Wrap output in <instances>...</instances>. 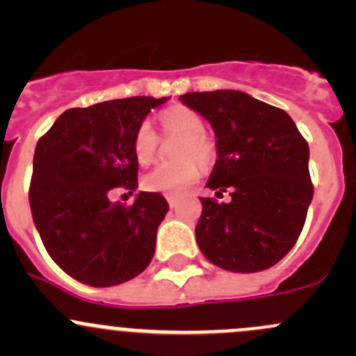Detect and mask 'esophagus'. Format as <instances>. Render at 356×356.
Here are the masks:
<instances>
[{
	"instance_id": "esophagus-1",
	"label": "esophagus",
	"mask_w": 356,
	"mask_h": 356,
	"mask_svg": "<svg viewBox=\"0 0 356 356\" xmlns=\"http://www.w3.org/2000/svg\"><path fill=\"white\" fill-rule=\"evenodd\" d=\"M167 201L168 204H170V208L177 207V198H174V196H167Z\"/></svg>"
}]
</instances>
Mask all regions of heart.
Masks as SVG:
<instances>
[{
  "mask_svg": "<svg viewBox=\"0 0 356 356\" xmlns=\"http://www.w3.org/2000/svg\"><path fill=\"white\" fill-rule=\"evenodd\" d=\"M161 131L165 138H181L175 146L174 163L158 165L143 177L146 191L177 196L188 191L200 179V165L207 167L215 158V146L204 134L203 118L188 106L175 105L160 113ZM160 138L148 122L139 124L132 138V152L141 165L156 160Z\"/></svg>",
  "mask_w": 356,
  "mask_h": 356,
  "instance_id": "heart-1",
  "label": "heart"
}]
</instances>
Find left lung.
I'll use <instances>...</instances> for the list:
<instances>
[{
    "instance_id": "left-lung-1",
    "label": "left lung",
    "mask_w": 356,
    "mask_h": 356,
    "mask_svg": "<svg viewBox=\"0 0 356 356\" xmlns=\"http://www.w3.org/2000/svg\"><path fill=\"white\" fill-rule=\"evenodd\" d=\"M217 136V161L207 188L229 203L201 200L196 243L213 265L231 272H260L289 253L314 196L308 143L284 110L243 91L188 92Z\"/></svg>"
}]
</instances>
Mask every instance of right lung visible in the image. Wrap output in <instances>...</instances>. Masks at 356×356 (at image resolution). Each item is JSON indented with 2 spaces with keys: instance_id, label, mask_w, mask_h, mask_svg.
Here are the masks:
<instances>
[{
  "instance_id": "right-lung-1",
  "label": "right lung",
  "mask_w": 356,
  "mask_h": 356,
  "mask_svg": "<svg viewBox=\"0 0 356 356\" xmlns=\"http://www.w3.org/2000/svg\"><path fill=\"white\" fill-rule=\"evenodd\" d=\"M165 102L134 96L70 108L38 141L29 188L32 218L53 261L82 284L131 281L155 254L167 200L141 191L125 207L110 196L138 188L132 138Z\"/></svg>"
}]
</instances>
